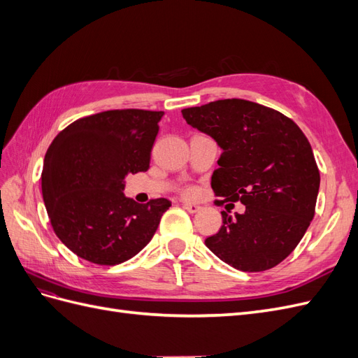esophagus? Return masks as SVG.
<instances>
[{"label": "esophagus", "mask_w": 358, "mask_h": 358, "mask_svg": "<svg viewBox=\"0 0 358 358\" xmlns=\"http://www.w3.org/2000/svg\"><path fill=\"white\" fill-rule=\"evenodd\" d=\"M183 209L188 210L189 213H197L201 208L199 204H192V203H183Z\"/></svg>", "instance_id": "esophagus-1"}]
</instances>
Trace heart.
<instances>
[{
    "label": "heart",
    "instance_id": "1",
    "mask_svg": "<svg viewBox=\"0 0 358 358\" xmlns=\"http://www.w3.org/2000/svg\"><path fill=\"white\" fill-rule=\"evenodd\" d=\"M183 192H185V196H188V197H192L194 194H196V189H194V188H187V189L183 191Z\"/></svg>",
    "mask_w": 358,
    "mask_h": 358
}]
</instances>
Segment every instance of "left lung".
Masks as SVG:
<instances>
[{
    "mask_svg": "<svg viewBox=\"0 0 358 358\" xmlns=\"http://www.w3.org/2000/svg\"><path fill=\"white\" fill-rule=\"evenodd\" d=\"M182 116L222 149L212 175L215 196L224 199L216 203L246 208L234 216L222 210L221 229L206 246L242 272L278 266L315 215L320 170L306 136L280 112L241 99L189 107Z\"/></svg>",
    "mask_w": 358,
    "mask_h": 358,
    "instance_id": "left-lung-1",
    "label": "left lung"
}]
</instances>
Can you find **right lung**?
Returning <instances> with one entry per match:
<instances>
[{
	"mask_svg": "<svg viewBox=\"0 0 358 358\" xmlns=\"http://www.w3.org/2000/svg\"><path fill=\"white\" fill-rule=\"evenodd\" d=\"M164 112L107 110L78 119L53 138L41 192L53 231L76 255L121 264L150 242L171 203L125 197V178L149 169Z\"/></svg>",
	"mask_w": 358,
	"mask_h": 358,
	"instance_id": "add662e5",
	"label": "right lung"
}]
</instances>
